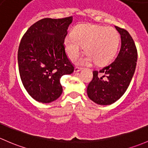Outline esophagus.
<instances>
[{"instance_id": "obj_1", "label": "esophagus", "mask_w": 148, "mask_h": 148, "mask_svg": "<svg viewBox=\"0 0 148 148\" xmlns=\"http://www.w3.org/2000/svg\"><path fill=\"white\" fill-rule=\"evenodd\" d=\"M82 68H79V67H75L74 69V72L75 73H77V72H79L80 71H81Z\"/></svg>"}]
</instances>
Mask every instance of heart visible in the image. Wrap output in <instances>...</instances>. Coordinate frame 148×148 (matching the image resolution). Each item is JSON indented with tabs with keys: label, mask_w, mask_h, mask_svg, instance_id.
<instances>
[{
	"label": "heart",
	"mask_w": 148,
	"mask_h": 148,
	"mask_svg": "<svg viewBox=\"0 0 148 148\" xmlns=\"http://www.w3.org/2000/svg\"><path fill=\"white\" fill-rule=\"evenodd\" d=\"M72 37L65 38V50L70 58L75 60L84 47L87 55L80 60L83 65L92 60L98 65L106 63L115 54L119 44V35L112 27L82 25L75 29Z\"/></svg>",
	"instance_id": "b5f03b06"
}]
</instances>
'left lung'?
Listing matches in <instances>:
<instances>
[{
  "mask_svg": "<svg viewBox=\"0 0 148 148\" xmlns=\"http://www.w3.org/2000/svg\"><path fill=\"white\" fill-rule=\"evenodd\" d=\"M115 27L121 38L119 53L108 66L93 71V78L87 88L89 98L101 106L112 104L123 96L136 68L138 52L133 39L126 30Z\"/></svg>",
  "mask_w": 148,
  "mask_h": 148,
  "instance_id": "obj_1",
  "label": "left lung"
}]
</instances>
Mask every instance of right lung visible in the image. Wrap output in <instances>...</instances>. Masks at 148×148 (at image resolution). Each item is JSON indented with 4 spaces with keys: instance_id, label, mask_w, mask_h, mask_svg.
<instances>
[{
    "instance_id": "1",
    "label": "right lung",
    "mask_w": 148,
    "mask_h": 148,
    "mask_svg": "<svg viewBox=\"0 0 148 148\" xmlns=\"http://www.w3.org/2000/svg\"><path fill=\"white\" fill-rule=\"evenodd\" d=\"M73 17L43 18L28 29L20 42L18 63L24 88L42 103L57 100L63 92L60 78L74 66L67 57L64 40Z\"/></svg>"
}]
</instances>
